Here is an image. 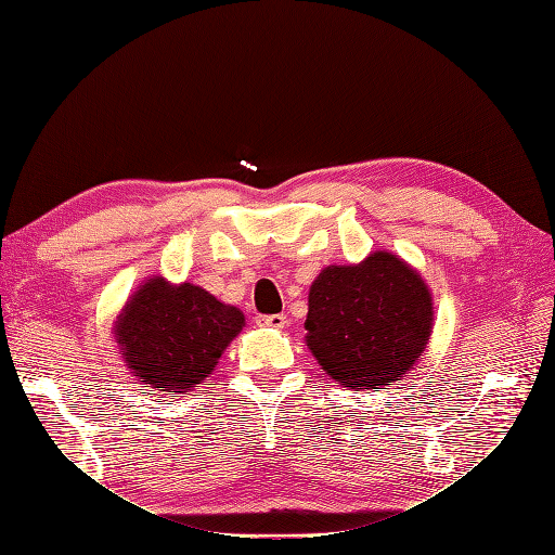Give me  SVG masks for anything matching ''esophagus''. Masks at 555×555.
<instances>
[{"instance_id":"obj_1","label":"esophagus","mask_w":555,"mask_h":555,"mask_svg":"<svg viewBox=\"0 0 555 555\" xmlns=\"http://www.w3.org/2000/svg\"><path fill=\"white\" fill-rule=\"evenodd\" d=\"M257 324L268 326V328H284L287 326V317L284 314H259Z\"/></svg>"}]
</instances>
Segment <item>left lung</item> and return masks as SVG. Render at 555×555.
Returning a JSON list of instances; mask_svg holds the SVG:
<instances>
[{"label": "left lung", "instance_id": "obj_1", "mask_svg": "<svg viewBox=\"0 0 555 555\" xmlns=\"http://www.w3.org/2000/svg\"><path fill=\"white\" fill-rule=\"evenodd\" d=\"M306 343L322 371L349 389H379L408 375L433 331L424 278L391 251L328 266L308 296Z\"/></svg>", "mask_w": 555, "mask_h": 555}]
</instances>
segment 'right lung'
Instances as JSON below:
<instances>
[{
    "mask_svg": "<svg viewBox=\"0 0 555 555\" xmlns=\"http://www.w3.org/2000/svg\"><path fill=\"white\" fill-rule=\"evenodd\" d=\"M245 314L196 284L150 278L115 319V343L133 377L157 391L188 393L204 382Z\"/></svg>",
    "mask_w": 555,
    "mask_h": 555,
    "instance_id": "add662e5",
    "label": "right lung"
}]
</instances>
